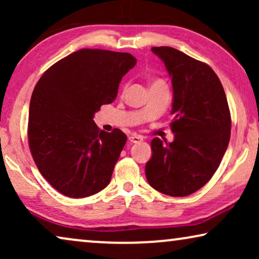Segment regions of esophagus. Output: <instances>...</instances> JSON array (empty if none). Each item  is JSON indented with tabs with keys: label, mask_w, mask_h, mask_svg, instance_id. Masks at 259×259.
Segmentation results:
<instances>
[{
	"label": "esophagus",
	"mask_w": 259,
	"mask_h": 259,
	"mask_svg": "<svg viewBox=\"0 0 259 259\" xmlns=\"http://www.w3.org/2000/svg\"><path fill=\"white\" fill-rule=\"evenodd\" d=\"M144 140V138L141 136H137V134H133V136L128 137V141L132 144H138V143H141V141Z\"/></svg>",
	"instance_id": "obj_1"
}]
</instances>
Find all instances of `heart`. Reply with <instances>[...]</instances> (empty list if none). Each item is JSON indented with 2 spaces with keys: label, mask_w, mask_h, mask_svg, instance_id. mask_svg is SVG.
Instances as JSON below:
<instances>
[{
  "label": "heart",
  "mask_w": 259,
  "mask_h": 259,
  "mask_svg": "<svg viewBox=\"0 0 259 259\" xmlns=\"http://www.w3.org/2000/svg\"><path fill=\"white\" fill-rule=\"evenodd\" d=\"M157 84H164V82H161V81H153V82H152V84L151 86H157Z\"/></svg>",
  "instance_id": "1"
}]
</instances>
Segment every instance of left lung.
I'll return each instance as SVG.
<instances>
[{"label":"left lung","mask_w":259,"mask_h":259,"mask_svg":"<svg viewBox=\"0 0 259 259\" xmlns=\"http://www.w3.org/2000/svg\"><path fill=\"white\" fill-rule=\"evenodd\" d=\"M172 80V143L154 138L147 182L172 197L201 189L217 171L231 134V115L221 80L210 66L172 47H152Z\"/></svg>","instance_id":"obj_1"}]
</instances>
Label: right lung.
Listing matches in <instances>:
<instances>
[{"label": "right lung", "instance_id": "1", "mask_svg": "<svg viewBox=\"0 0 259 259\" xmlns=\"http://www.w3.org/2000/svg\"><path fill=\"white\" fill-rule=\"evenodd\" d=\"M137 59L128 53L80 49L54 63L30 99L28 141L45 179L60 193L84 198L111 182L127 137L100 131L94 114L111 104Z\"/></svg>", "mask_w": 259, "mask_h": 259}]
</instances>
